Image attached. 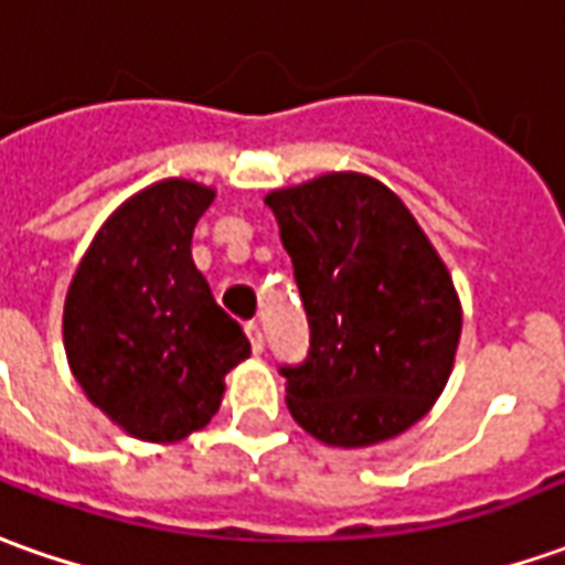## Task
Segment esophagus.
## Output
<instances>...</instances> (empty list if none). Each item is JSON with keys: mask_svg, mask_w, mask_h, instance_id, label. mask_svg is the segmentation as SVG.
<instances>
[{"mask_svg": "<svg viewBox=\"0 0 565 565\" xmlns=\"http://www.w3.org/2000/svg\"><path fill=\"white\" fill-rule=\"evenodd\" d=\"M247 337H250L253 352H263V349H266V337H263V324H259V321H250V324H247Z\"/></svg>", "mask_w": 565, "mask_h": 565, "instance_id": "1", "label": "esophagus"}]
</instances>
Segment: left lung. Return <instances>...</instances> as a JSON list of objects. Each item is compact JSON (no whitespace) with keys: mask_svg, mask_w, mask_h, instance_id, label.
Segmentation results:
<instances>
[{"mask_svg":"<svg viewBox=\"0 0 565 565\" xmlns=\"http://www.w3.org/2000/svg\"><path fill=\"white\" fill-rule=\"evenodd\" d=\"M309 315V355L287 377L299 427L367 448L414 427L443 395L460 299L412 210L364 172H324L266 194Z\"/></svg>","mask_w":565,"mask_h":565,"instance_id":"8db88e82","label":"left lung"}]
</instances>
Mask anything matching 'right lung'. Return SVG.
<instances>
[{
    "mask_svg": "<svg viewBox=\"0 0 565 565\" xmlns=\"http://www.w3.org/2000/svg\"><path fill=\"white\" fill-rule=\"evenodd\" d=\"M216 191L160 179L92 237L64 299V349L83 393L141 443H179L210 424L225 374L250 355L191 259Z\"/></svg>",
    "mask_w": 565,
    "mask_h": 565,
    "instance_id": "add662e5",
    "label": "right lung"
}]
</instances>
